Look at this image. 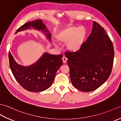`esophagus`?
I'll use <instances>...</instances> for the list:
<instances>
[{
	"instance_id": "obj_1",
	"label": "esophagus",
	"mask_w": 121,
	"mask_h": 121,
	"mask_svg": "<svg viewBox=\"0 0 121 121\" xmlns=\"http://www.w3.org/2000/svg\"><path fill=\"white\" fill-rule=\"evenodd\" d=\"M62 60L63 61V63H65L67 62V58H66L65 56H63V58H62Z\"/></svg>"
}]
</instances>
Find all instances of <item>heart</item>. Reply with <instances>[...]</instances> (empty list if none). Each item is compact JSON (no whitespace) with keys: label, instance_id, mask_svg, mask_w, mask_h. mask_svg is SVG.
I'll list each match as a JSON object with an SVG mask.
<instances>
[{"label":"heart","instance_id":"b5f03b06","mask_svg":"<svg viewBox=\"0 0 121 121\" xmlns=\"http://www.w3.org/2000/svg\"><path fill=\"white\" fill-rule=\"evenodd\" d=\"M85 36L86 30L83 27L70 26L58 32L55 38L58 42L66 43L69 50L75 52L80 48Z\"/></svg>","mask_w":121,"mask_h":121}]
</instances>
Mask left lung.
Here are the masks:
<instances>
[{
  "label": "left lung",
  "instance_id": "left-lung-1",
  "mask_svg": "<svg viewBox=\"0 0 121 121\" xmlns=\"http://www.w3.org/2000/svg\"><path fill=\"white\" fill-rule=\"evenodd\" d=\"M73 85L83 92L95 90L104 83L112 72L114 48L104 29L93 22L90 35L79 50L66 51Z\"/></svg>",
  "mask_w": 121,
  "mask_h": 121
}]
</instances>
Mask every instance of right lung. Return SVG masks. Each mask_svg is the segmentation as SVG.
Returning <instances> with one entry per match:
<instances>
[{"label": "right lung", "mask_w": 121, "mask_h": 121, "mask_svg": "<svg viewBox=\"0 0 121 121\" xmlns=\"http://www.w3.org/2000/svg\"><path fill=\"white\" fill-rule=\"evenodd\" d=\"M43 31L47 38L51 41V34L41 20H35L26 22L17 29L15 33L30 29ZM9 65L12 74L22 87L30 92H38L44 91L53 82L58 69L63 65V55H51L45 53L36 62L28 67L20 65L14 60L9 52Z\"/></svg>", "instance_id": "add662e5"}]
</instances>
